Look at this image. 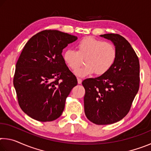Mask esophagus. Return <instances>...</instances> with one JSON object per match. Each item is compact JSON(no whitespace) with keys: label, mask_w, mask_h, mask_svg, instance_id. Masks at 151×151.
Segmentation results:
<instances>
[{"label":"esophagus","mask_w":151,"mask_h":151,"mask_svg":"<svg viewBox=\"0 0 151 151\" xmlns=\"http://www.w3.org/2000/svg\"><path fill=\"white\" fill-rule=\"evenodd\" d=\"M77 81H78V84H81L82 83V79H81V78H77Z\"/></svg>","instance_id":"obj_1"}]
</instances>
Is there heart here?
I'll return each instance as SVG.
<instances>
[{"mask_svg":"<svg viewBox=\"0 0 151 151\" xmlns=\"http://www.w3.org/2000/svg\"><path fill=\"white\" fill-rule=\"evenodd\" d=\"M77 50H66L63 58L70 69L75 70L86 58V65L75 72L80 77L91 75L94 73L103 75L111 69L115 63L117 52L114 46L110 42L87 37L81 40L76 45Z\"/></svg>","mask_w":151,"mask_h":151,"instance_id":"1","label":"heart"}]
</instances>
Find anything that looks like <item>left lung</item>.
<instances>
[{
    "instance_id": "8db88e82",
    "label": "left lung",
    "mask_w": 151,
    "mask_h": 151,
    "mask_svg": "<svg viewBox=\"0 0 151 151\" xmlns=\"http://www.w3.org/2000/svg\"><path fill=\"white\" fill-rule=\"evenodd\" d=\"M116 50L115 63L106 73L83 81L84 106L89 121L99 125L121 121L130 111L139 91L140 65L136 52L123 37L104 34Z\"/></svg>"
}]
</instances>
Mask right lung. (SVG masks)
<instances>
[{"instance_id":"obj_1","label":"right lung","mask_w":151,"mask_h":151,"mask_svg":"<svg viewBox=\"0 0 151 151\" xmlns=\"http://www.w3.org/2000/svg\"><path fill=\"white\" fill-rule=\"evenodd\" d=\"M77 37L45 30L25 45L16 65L13 84L19 106L40 122L58 119L77 79L63 60V50Z\"/></svg>"}]
</instances>
